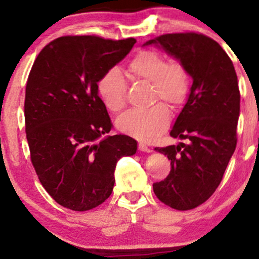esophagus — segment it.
<instances>
[{
    "label": "esophagus",
    "mask_w": 259,
    "mask_h": 259,
    "mask_svg": "<svg viewBox=\"0 0 259 259\" xmlns=\"http://www.w3.org/2000/svg\"><path fill=\"white\" fill-rule=\"evenodd\" d=\"M139 150H141V152H145V153H150L152 152V148H150V147H148V146H146L145 143H142V142H140L139 143Z\"/></svg>",
    "instance_id": "obj_1"
}]
</instances>
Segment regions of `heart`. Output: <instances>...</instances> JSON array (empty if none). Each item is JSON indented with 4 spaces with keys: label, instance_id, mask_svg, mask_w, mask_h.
Masks as SVG:
<instances>
[{
    "label": "heart",
    "instance_id": "b5f03b06",
    "mask_svg": "<svg viewBox=\"0 0 259 259\" xmlns=\"http://www.w3.org/2000/svg\"><path fill=\"white\" fill-rule=\"evenodd\" d=\"M125 73L134 81L152 84L153 103L161 100L172 109L182 106L188 99L190 74L182 61L169 58L155 50H141L126 63ZM98 96L111 112H118L126 104L127 86L118 69H109L97 83ZM169 123V111L162 103L148 109L126 111L117 119L119 132L150 142L165 132Z\"/></svg>",
    "mask_w": 259,
    "mask_h": 259
}]
</instances>
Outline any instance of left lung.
I'll return each instance as SVG.
<instances>
[{
  "instance_id": "8db88e82",
  "label": "left lung",
  "mask_w": 259,
  "mask_h": 259,
  "mask_svg": "<svg viewBox=\"0 0 259 259\" xmlns=\"http://www.w3.org/2000/svg\"><path fill=\"white\" fill-rule=\"evenodd\" d=\"M149 44L179 58L194 78L188 103L171 130L172 137L188 143L155 148L171 160V171L153 184L154 194L166 205L190 210L214 194L237 147V73L219 42L197 32L161 34Z\"/></svg>"
}]
</instances>
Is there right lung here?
I'll list each match as a JSON object with an SVG mask.
<instances>
[{"label":"right lung","instance_id":"right-lung-1","mask_svg":"<svg viewBox=\"0 0 259 259\" xmlns=\"http://www.w3.org/2000/svg\"><path fill=\"white\" fill-rule=\"evenodd\" d=\"M136 39L63 35L45 45L26 83L25 126L41 185L62 207L86 211L112 194L114 168L136 153L126 135L103 137L112 124L97 83Z\"/></svg>","mask_w":259,"mask_h":259}]
</instances>
